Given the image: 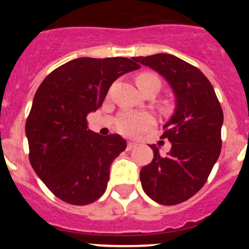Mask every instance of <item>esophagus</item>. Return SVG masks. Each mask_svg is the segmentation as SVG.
Listing matches in <instances>:
<instances>
[{"label": "esophagus", "instance_id": "esophagus-1", "mask_svg": "<svg viewBox=\"0 0 249 249\" xmlns=\"http://www.w3.org/2000/svg\"><path fill=\"white\" fill-rule=\"evenodd\" d=\"M136 142H132V141H129V142H127V150H131L132 148H135L136 147Z\"/></svg>", "mask_w": 249, "mask_h": 249}]
</instances>
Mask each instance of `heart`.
I'll return each instance as SVG.
<instances>
[{
  "label": "heart",
  "mask_w": 249,
  "mask_h": 249,
  "mask_svg": "<svg viewBox=\"0 0 249 249\" xmlns=\"http://www.w3.org/2000/svg\"><path fill=\"white\" fill-rule=\"evenodd\" d=\"M137 87L140 90H144L145 88L150 85H158L159 87L160 82L159 78L153 73H142L136 78ZM154 123L152 115L148 113H132L124 112L119 115L117 122L118 130L123 135L126 136H137L141 132L150 127Z\"/></svg>",
  "instance_id": "b5f03b06"
}]
</instances>
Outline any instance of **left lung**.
Masks as SVG:
<instances>
[{
	"label": "left lung",
	"instance_id": "left-lung-1",
	"mask_svg": "<svg viewBox=\"0 0 249 249\" xmlns=\"http://www.w3.org/2000/svg\"><path fill=\"white\" fill-rule=\"evenodd\" d=\"M165 78L176 100L162 139L171 150L161 157L157 145L152 162L141 169L145 194L161 205H177L203 187L222 149L223 110L210 80L199 69L171 54L132 57Z\"/></svg>",
	"mask_w": 249,
	"mask_h": 249
}]
</instances>
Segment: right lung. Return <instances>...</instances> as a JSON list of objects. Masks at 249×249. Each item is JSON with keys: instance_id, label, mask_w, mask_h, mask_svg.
I'll return each instance as SVG.
<instances>
[{"instance_id": "add662e5", "label": "right lung", "mask_w": 249, "mask_h": 249, "mask_svg": "<svg viewBox=\"0 0 249 249\" xmlns=\"http://www.w3.org/2000/svg\"><path fill=\"white\" fill-rule=\"evenodd\" d=\"M140 67L126 57H78L48 74L37 89L25 125L30 162L62 201L88 205L106 190L110 164L126 141L90 131L87 117L101 107L115 79Z\"/></svg>"}]
</instances>
